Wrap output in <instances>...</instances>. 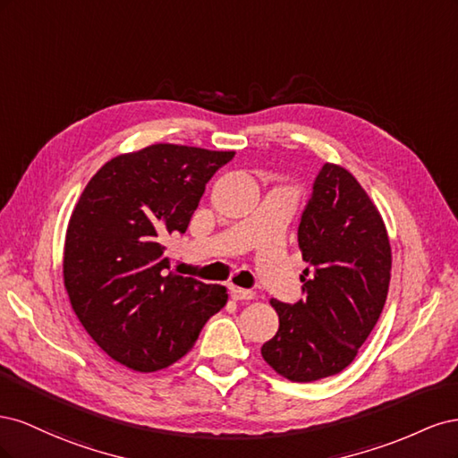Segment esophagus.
I'll return each instance as SVG.
<instances>
[{"instance_id":"obj_1","label":"esophagus","mask_w":458,"mask_h":458,"mask_svg":"<svg viewBox=\"0 0 458 458\" xmlns=\"http://www.w3.org/2000/svg\"><path fill=\"white\" fill-rule=\"evenodd\" d=\"M229 296L234 300V301H241V300H254V293L252 290H246V288H239V286H231L229 288Z\"/></svg>"}]
</instances>
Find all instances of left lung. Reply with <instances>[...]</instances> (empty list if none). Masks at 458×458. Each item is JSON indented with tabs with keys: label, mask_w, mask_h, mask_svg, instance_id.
I'll return each instance as SVG.
<instances>
[{
	"label": "left lung",
	"mask_w": 458,
	"mask_h": 458,
	"mask_svg": "<svg viewBox=\"0 0 458 458\" xmlns=\"http://www.w3.org/2000/svg\"><path fill=\"white\" fill-rule=\"evenodd\" d=\"M298 244L311 269L300 276L306 298L271 300L279 330L261 357L283 378L313 382L348 367L384 310L392 246L377 204L340 164L318 172L303 210Z\"/></svg>",
	"instance_id": "left-lung-1"
}]
</instances>
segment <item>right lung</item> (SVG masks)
I'll return each mask as SVG.
<instances>
[{
	"label": "right lung",
	"instance_id": "1",
	"mask_svg": "<svg viewBox=\"0 0 458 458\" xmlns=\"http://www.w3.org/2000/svg\"><path fill=\"white\" fill-rule=\"evenodd\" d=\"M233 150L157 143L108 160L68 219L63 281L93 342L137 372L174 365L227 303V288L165 273L164 242L185 233Z\"/></svg>",
	"mask_w": 458,
	"mask_h": 458
}]
</instances>
